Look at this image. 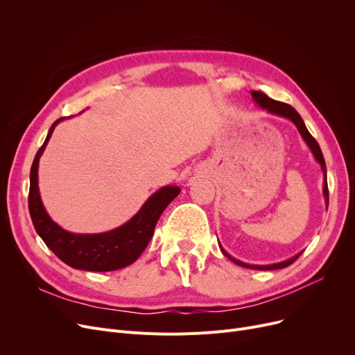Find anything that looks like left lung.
I'll use <instances>...</instances> for the list:
<instances>
[{
  "instance_id": "1",
  "label": "left lung",
  "mask_w": 355,
  "mask_h": 355,
  "mask_svg": "<svg viewBox=\"0 0 355 355\" xmlns=\"http://www.w3.org/2000/svg\"><path fill=\"white\" fill-rule=\"evenodd\" d=\"M252 98H253V101H254L259 106H262V109H266V110L269 112V114H275V115H277V116L288 118V119H291V121L296 125V128H297V130H300V134L302 135L304 141L308 144L309 149L312 151L315 159L320 162V165H321V168H322V174H324V197H325L327 209H328V184H327V165H325V159H324V155H322V153H321V148H320L318 142H316L315 138L309 134V130L306 129V126H305L302 118L300 116V114H297V112H296L291 105L284 103V102L273 101V99H270L269 96H266L265 93H262V92L252 90ZM220 249H221L223 254H225L226 257H229V259L232 260V262H234L236 265H239V266H241V268L256 269V270H275V269L286 268V266L292 265V263L295 262V260L302 254V252H300L297 254H295L293 257H291V259H288V260H284V262H281V263H273V265H249V263H245V262H240V260H237V259H234L233 256H230L221 246H220Z\"/></svg>"
}]
</instances>
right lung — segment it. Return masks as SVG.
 Returning <instances> with one entry per match:
<instances>
[{
  "label": "right lung",
  "instance_id": "obj_1",
  "mask_svg": "<svg viewBox=\"0 0 355 355\" xmlns=\"http://www.w3.org/2000/svg\"><path fill=\"white\" fill-rule=\"evenodd\" d=\"M55 121L39 153L35 154L30 171L28 210L35 232L47 248L60 260L74 269L89 272H110L134 263L148 246L154 234L157 221L178 194L177 185H166L149 197L141 210L123 226L98 234H78L62 229L47 214L39 191V161L53 130L60 121Z\"/></svg>",
  "mask_w": 355,
  "mask_h": 355
}]
</instances>
